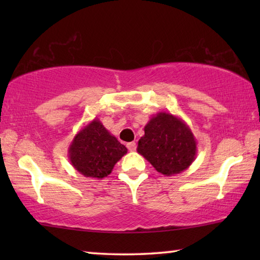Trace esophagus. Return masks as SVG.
I'll return each mask as SVG.
<instances>
[{"instance_id": "1", "label": "esophagus", "mask_w": 260, "mask_h": 260, "mask_svg": "<svg viewBox=\"0 0 260 260\" xmlns=\"http://www.w3.org/2000/svg\"><path fill=\"white\" fill-rule=\"evenodd\" d=\"M127 148H128V150H129L131 152H133V151L136 150V143H135V142L127 143Z\"/></svg>"}]
</instances>
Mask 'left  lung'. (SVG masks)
<instances>
[{"instance_id": "1", "label": "left lung", "mask_w": 260, "mask_h": 260, "mask_svg": "<svg viewBox=\"0 0 260 260\" xmlns=\"http://www.w3.org/2000/svg\"><path fill=\"white\" fill-rule=\"evenodd\" d=\"M136 150L157 172L170 177L183 172L192 164L197 155V142L181 118L158 112L144 126V135L139 140Z\"/></svg>"}]
</instances>
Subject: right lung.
<instances>
[{"label":"right lung","mask_w":260,"mask_h":260,"mask_svg":"<svg viewBox=\"0 0 260 260\" xmlns=\"http://www.w3.org/2000/svg\"><path fill=\"white\" fill-rule=\"evenodd\" d=\"M69 159L87 178L103 179L127 153V148L105 128L98 118L78 132L69 147Z\"/></svg>","instance_id":"add662e5"}]
</instances>
